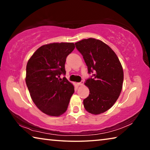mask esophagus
I'll list each match as a JSON object with an SVG mask.
<instances>
[{
	"label": "esophagus",
	"instance_id": "34e87169",
	"mask_svg": "<svg viewBox=\"0 0 150 150\" xmlns=\"http://www.w3.org/2000/svg\"><path fill=\"white\" fill-rule=\"evenodd\" d=\"M83 83H84V81H81V82H79V83H77V85H78V86H81V85H83Z\"/></svg>",
	"mask_w": 150,
	"mask_h": 150
}]
</instances>
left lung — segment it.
Segmentation results:
<instances>
[{"label":"left lung","mask_w":150,"mask_h":150,"mask_svg":"<svg viewBox=\"0 0 150 150\" xmlns=\"http://www.w3.org/2000/svg\"><path fill=\"white\" fill-rule=\"evenodd\" d=\"M87 66L94 73L85 81L89 95L83 100L85 110L99 115L110 109L120 96L124 80L122 65L111 48L100 40L84 39L75 43Z\"/></svg>","instance_id":"1"}]
</instances>
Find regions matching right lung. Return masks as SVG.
I'll return each mask as SVG.
<instances>
[{"instance_id": "right-lung-1", "label": "right lung", "mask_w": 150, "mask_h": 150, "mask_svg": "<svg viewBox=\"0 0 150 150\" xmlns=\"http://www.w3.org/2000/svg\"><path fill=\"white\" fill-rule=\"evenodd\" d=\"M73 43H52L39 47L26 65V83L33 102L43 112L59 116L67 110L74 87L65 77L67 55Z\"/></svg>"}]
</instances>
